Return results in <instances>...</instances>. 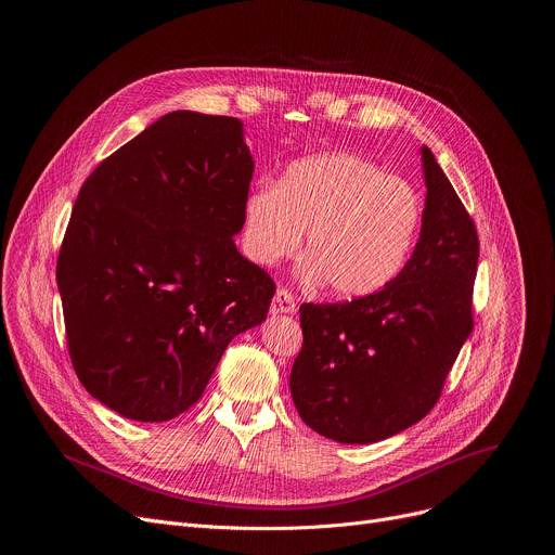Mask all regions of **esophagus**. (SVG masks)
I'll return each mask as SVG.
<instances>
[{
  "instance_id": "obj_1",
  "label": "esophagus",
  "mask_w": 555,
  "mask_h": 555,
  "mask_svg": "<svg viewBox=\"0 0 555 555\" xmlns=\"http://www.w3.org/2000/svg\"><path fill=\"white\" fill-rule=\"evenodd\" d=\"M270 311H272L274 315H279V313H294V311H296V305H294L292 294H289L287 289L279 287V289H276V294H274V298H272Z\"/></svg>"
}]
</instances>
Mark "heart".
Here are the masks:
<instances>
[{
	"instance_id": "1",
	"label": "heart",
	"mask_w": 555,
	"mask_h": 555,
	"mask_svg": "<svg viewBox=\"0 0 555 555\" xmlns=\"http://www.w3.org/2000/svg\"><path fill=\"white\" fill-rule=\"evenodd\" d=\"M422 199L402 178L351 153L302 157L276 186L250 191L242 208L244 253L259 266L294 257L305 240L307 276L340 298L384 289L406 266Z\"/></svg>"
}]
</instances>
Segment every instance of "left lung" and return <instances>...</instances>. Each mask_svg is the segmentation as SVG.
Returning a JSON list of instances; mask_svg holds the SVG:
<instances>
[{
	"label": "left lung",
	"mask_w": 555,
	"mask_h": 555,
	"mask_svg": "<svg viewBox=\"0 0 555 555\" xmlns=\"http://www.w3.org/2000/svg\"><path fill=\"white\" fill-rule=\"evenodd\" d=\"M420 242L384 289L300 305L302 349L289 375L300 420L340 443H375L430 413L472 332L479 236L428 146Z\"/></svg>",
	"instance_id": "8db88e82"
}]
</instances>
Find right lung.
<instances>
[{"label": "right lung", "instance_id": "right-lung-1", "mask_svg": "<svg viewBox=\"0 0 555 555\" xmlns=\"http://www.w3.org/2000/svg\"><path fill=\"white\" fill-rule=\"evenodd\" d=\"M255 160L240 118L171 112L112 153L74 202L56 263L86 390L133 422L189 411L274 281L234 246Z\"/></svg>", "mask_w": 555, "mask_h": 555}]
</instances>
